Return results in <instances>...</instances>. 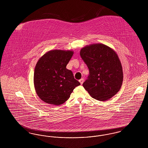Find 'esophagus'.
<instances>
[{
	"mask_svg": "<svg viewBox=\"0 0 148 148\" xmlns=\"http://www.w3.org/2000/svg\"><path fill=\"white\" fill-rule=\"evenodd\" d=\"M79 82H80V84L82 85L83 84V82H84V79H80L79 80Z\"/></svg>",
	"mask_w": 148,
	"mask_h": 148,
	"instance_id": "obj_1",
	"label": "esophagus"
}]
</instances>
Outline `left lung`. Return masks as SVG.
<instances>
[{"label": "left lung", "instance_id": "8db88e82", "mask_svg": "<svg viewBox=\"0 0 148 148\" xmlns=\"http://www.w3.org/2000/svg\"><path fill=\"white\" fill-rule=\"evenodd\" d=\"M80 55L89 71L83 86L92 98L104 101L119 91L123 80L122 66L112 48L103 44H92L82 48Z\"/></svg>", "mask_w": 148, "mask_h": 148}]
</instances>
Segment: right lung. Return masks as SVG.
<instances>
[{
    "label": "right lung",
    "instance_id": "right-lung-1",
    "mask_svg": "<svg viewBox=\"0 0 148 148\" xmlns=\"http://www.w3.org/2000/svg\"><path fill=\"white\" fill-rule=\"evenodd\" d=\"M73 55L72 51L51 50L40 58L35 66L34 84L39 97L44 102L59 106L69 98L80 83L66 66Z\"/></svg>",
    "mask_w": 148,
    "mask_h": 148
}]
</instances>
